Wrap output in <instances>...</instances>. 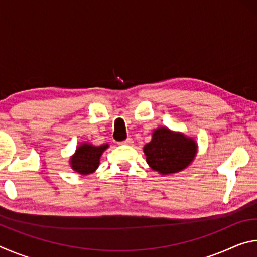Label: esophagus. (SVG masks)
Returning a JSON list of instances; mask_svg holds the SVG:
<instances>
[{
    "label": "esophagus",
    "mask_w": 257,
    "mask_h": 257,
    "mask_svg": "<svg viewBox=\"0 0 257 257\" xmlns=\"http://www.w3.org/2000/svg\"><path fill=\"white\" fill-rule=\"evenodd\" d=\"M133 143H134L133 138L132 137H128L127 139H125V141L121 142V144H123V145H133Z\"/></svg>",
    "instance_id": "34e87169"
}]
</instances>
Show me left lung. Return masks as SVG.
<instances>
[{
    "label": "left lung",
    "instance_id": "left-lung-1",
    "mask_svg": "<svg viewBox=\"0 0 257 257\" xmlns=\"http://www.w3.org/2000/svg\"><path fill=\"white\" fill-rule=\"evenodd\" d=\"M146 162L162 176L178 173L188 168L196 158L198 145L193 137L168 127H159L152 133L150 143L143 147Z\"/></svg>",
    "mask_w": 257,
    "mask_h": 257
}]
</instances>
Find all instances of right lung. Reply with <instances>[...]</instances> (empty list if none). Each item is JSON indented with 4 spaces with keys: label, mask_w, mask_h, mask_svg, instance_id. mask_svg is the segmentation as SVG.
<instances>
[{
    "label": "right lung",
    "mask_w": 257,
    "mask_h": 257,
    "mask_svg": "<svg viewBox=\"0 0 257 257\" xmlns=\"http://www.w3.org/2000/svg\"><path fill=\"white\" fill-rule=\"evenodd\" d=\"M106 149H108V144L95 146L90 143H81L76 149L75 153L70 156L69 164L73 171L81 176L90 175L96 171L99 165V159Z\"/></svg>",
    "instance_id": "1"
}]
</instances>
